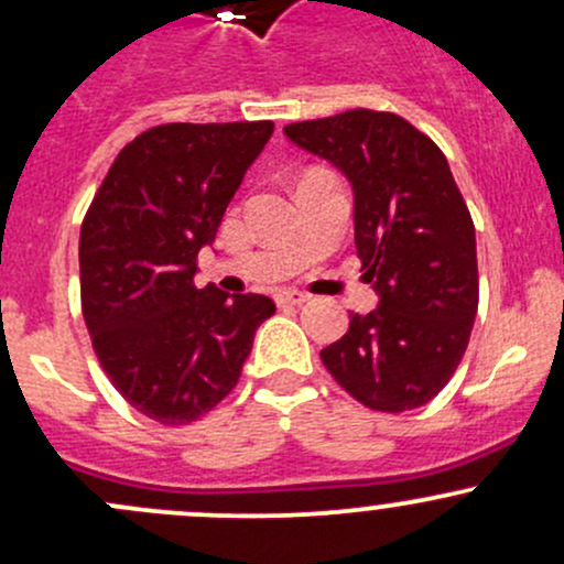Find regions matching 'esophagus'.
<instances>
[{
  "label": "esophagus",
  "instance_id": "1",
  "mask_svg": "<svg viewBox=\"0 0 564 564\" xmlns=\"http://www.w3.org/2000/svg\"><path fill=\"white\" fill-rule=\"evenodd\" d=\"M307 300H311V294L296 292V289H283V292L278 294V302H281V305H305Z\"/></svg>",
  "mask_w": 564,
  "mask_h": 564
}]
</instances>
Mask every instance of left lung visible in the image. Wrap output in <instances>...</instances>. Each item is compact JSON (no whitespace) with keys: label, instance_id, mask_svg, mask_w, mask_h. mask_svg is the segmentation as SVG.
<instances>
[{"label":"left lung","instance_id":"8db88e82","mask_svg":"<svg viewBox=\"0 0 564 564\" xmlns=\"http://www.w3.org/2000/svg\"><path fill=\"white\" fill-rule=\"evenodd\" d=\"M352 189V230L377 307L350 315L321 361L377 412L429 404L455 375L479 305L476 235L442 150L391 111L350 109L283 128Z\"/></svg>","mask_w":564,"mask_h":564}]
</instances>
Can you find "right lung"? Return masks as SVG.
<instances>
[{
  "instance_id": "add662e5",
  "label": "right lung",
  "mask_w": 564,
  "mask_h": 564,
  "mask_svg": "<svg viewBox=\"0 0 564 564\" xmlns=\"http://www.w3.org/2000/svg\"><path fill=\"white\" fill-rule=\"evenodd\" d=\"M272 122H171L135 135L104 178L79 232L83 315L122 399L163 425L212 412L238 382L264 294L195 286L232 195Z\"/></svg>"
}]
</instances>
